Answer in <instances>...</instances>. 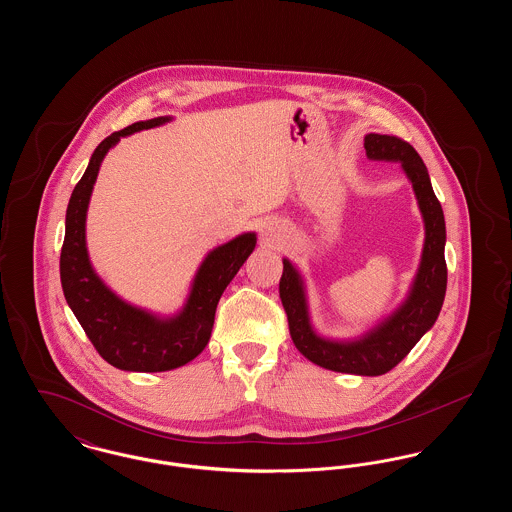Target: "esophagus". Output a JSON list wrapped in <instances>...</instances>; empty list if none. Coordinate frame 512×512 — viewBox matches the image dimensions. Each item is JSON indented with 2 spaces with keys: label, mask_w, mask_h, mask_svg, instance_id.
<instances>
[{
  "label": "esophagus",
  "mask_w": 512,
  "mask_h": 512,
  "mask_svg": "<svg viewBox=\"0 0 512 512\" xmlns=\"http://www.w3.org/2000/svg\"><path fill=\"white\" fill-rule=\"evenodd\" d=\"M282 234H284V228L278 224V222H267L261 226V240L265 245H276L282 240Z\"/></svg>",
  "instance_id": "esophagus-1"
}]
</instances>
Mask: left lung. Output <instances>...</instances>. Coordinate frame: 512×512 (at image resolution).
<instances>
[{
  "instance_id": "1",
  "label": "left lung",
  "mask_w": 512,
  "mask_h": 512,
  "mask_svg": "<svg viewBox=\"0 0 512 512\" xmlns=\"http://www.w3.org/2000/svg\"><path fill=\"white\" fill-rule=\"evenodd\" d=\"M365 149L370 161L401 163V169L413 184L424 222L420 265L407 297L391 315L351 340H334L318 334L309 313L305 280L299 268L286 257L282 259L280 299L288 315L293 343L311 363L334 372L380 376L399 365L438 320L447 288L445 219L428 169L411 144L388 134H366Z\"/></svg>"
}]
</instances>
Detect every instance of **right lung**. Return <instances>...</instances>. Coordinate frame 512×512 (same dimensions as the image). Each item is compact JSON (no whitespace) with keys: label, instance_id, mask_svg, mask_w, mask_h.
Here are the masks:
<instances>
[{"label":"right lung","instance_id":"obj_1","mask_svg":"<svg viewBox=\"0 0 512 512\" xmlns=\"http://www.w3.org/2000/svg\"><path fill=\"white\" fill-rule=\"evenodd\" d=\"M171 121L172 117H157L134 122L107 136L92 153L67 207L61 249L65 299L99 355L109 365L128 372H165L194 361L211 338L220 295L257 244L255 232H244L211 249L195 272L182 309L174 315H157L136 307L99 278L86 245V215L99 167L107 151L124 136Z\"/></svg>","mask_w":512,"mask_h":512}]
</instances>
